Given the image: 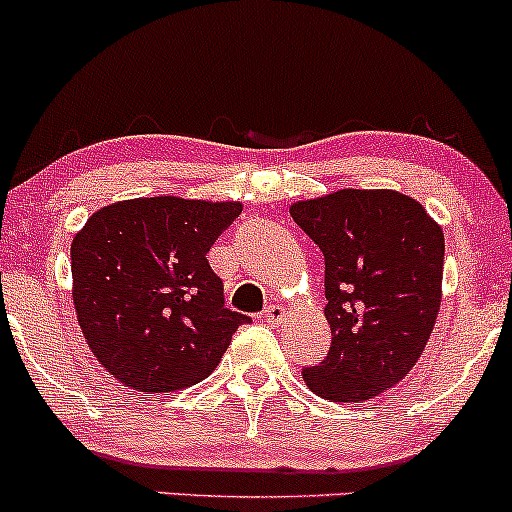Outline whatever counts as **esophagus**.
<instances>
[{
    "label": "esophagus",
    "mask_w": 512,
    "mask_h": 512,
    "mask_svg": "<svg viewBox=\"0 0 512 512\" xmlns=\"http://www.w3.org/2000/svg\"><path fill=\"white\" fill-rule=\"evenodd\" d=\"M283 317H286V310H283L281 305H269L267 310H264V319H267L269 324H281Z\"/></svg>",
    "instance_id": "esophagus-1"
}]
</instances>
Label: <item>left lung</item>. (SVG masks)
Here are the masks:
<instances>
[{
	"label": "left lung",
	"mask_w": 512,
	"mask_h": 512,
	"mask_svg": "<svg viewBox=\"0 0 512 512\" xmlns=\"http://www.w3.org/2000/svg\"><path fill=\"white\" fill-rule=\"evenodd\" d=\"M291 217L324 255L331 348L303 379L317 396L360 403L420 360L441 305L443 231L396 190H338Z\"/></svg>",
	"instance_id": "left-lung-1"
}]
</instances>
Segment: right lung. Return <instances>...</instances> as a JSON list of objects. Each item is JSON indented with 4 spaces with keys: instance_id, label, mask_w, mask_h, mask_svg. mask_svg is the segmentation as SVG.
I'll return each instance as SVG.
<instances>
[{
    "instance_id": "add662e5",
    "label": "right lung",
    "mask_w": 512,
    "mask_h": 512,
    "mask_svg": "<svg viewBox=\"0 0 512 512\" xmlns=\"http://www.w3.org/2000/svg\"><path fill=\"white\" fill-rule=\"evenodd\" d=\"M238 202L138 197L102 207L71 245L73 305L100 365L145 393L197 384L240 324L207 252Z\"/></svg>"
}]
</instances>
